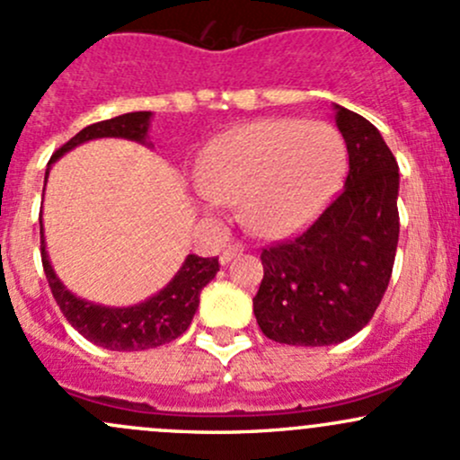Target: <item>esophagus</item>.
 <instances>
[{
	"instance_id": "1",
	"label": "esophagus",
	"mask_w": 460,
	"mask_h": 460,
	"mask_svg": "<svg viewBox=\"0 0 460 460\" xmlns=\"http://www.w3.org/2000/svg\"><path fill=\"white\" fill-rule=\"evenodd\" d=\"M244 251L243 244H226L220 253V264H229L235 255H240Z\"/></svg>"
}]
</instances>
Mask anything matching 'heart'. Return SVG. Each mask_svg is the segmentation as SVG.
Segmentation results:
<instances>
[{
    "label": "heart",
    "instance_id": "heart-1",
    "mask_svg": "<svg viewBox=\"0 0 460 460\" xmlns=\"http://www.w3.org/2000/svg\"><path fill=\"white\" fill-rule=\"evenodd\" d=\"M346 165V145L322 120L264 119L217 137L200 163L205 205L243 202L262 235L302 226L326 202Z\"/></svg>",
    "mask_w": 460,
    "mask_h": 460
}]
</instances>
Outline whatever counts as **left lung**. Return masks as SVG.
<instances>
[{
  "label": "left lung",
  "mask_w": 460,
  "mask_h": 460,
  "mask_svg": "<svg viewBox=\"0 0 460 460\" xmlns=\"http://www.w3.org/2000/svg\"><path fill=\"white\" fill-rule=\"evenodd\" d=\"M348 149L344 190L291 240L262 249L258 326L288 346H331L375 315L399 243V165L379 129L335 105Z\"/></svg>",
  "instance_id": "left-lung-1"
}]
</instances>
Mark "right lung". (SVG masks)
<instances>
[{
	"instance_id": "right-lung-1",
	"label": "right lung",
	"mask_w": 460,
	"mask_h": 460,
	"mask_svg": "<svg viewBox=\"0 0 460 460\" xmlns=\"http://www.w3.org/2000/svg\"><path fill=\"white\" fill-rule=\"evenodd\" d=\"M152 112H129L114 116V119L92 123L72 137L66 145H61L52 154L50 163L64 156L66 152L75 149L76 145L92 141V138H129V141L145 143L149 129ZM48 163V167H50ZM48 178V172H46ZM41 225V217H39ZM41 262L46 270V279L55 302L59 304L67 322L92 344L108 348V350H147L169 344L190 328L196 308L200 304V291L216 278L220 270L217 258H198L187 255L181 270L173 275L172 282L163 291L152 295L141 304L128 308H110L101 304L85 302V299L72 295L57 278L50 260H48L46 240H43L41 226Z\"/></svg>"
}]
</instances>
